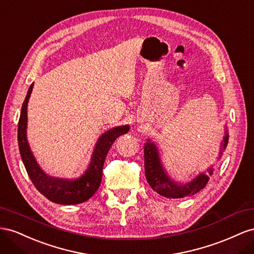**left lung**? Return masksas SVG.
Listing matches in <instances>:
<instances>
[{
	"label": "left lung",
	"instance_id": "left-lung-1",
	"mask_svg": "<svg viewBox=\"0 0 254 254\" xmlns=\"http://www.w3.org/2000/svg\"><path fill=\"white\" fill-rule=\"evenodd\" d=\"M228 141L229 135L227 131L226 136L223 137V142L221 143L220 156L222 154V151L227 148ZM208 173L212 175L213 170L209 169ZM144 175H146V179L152 190L165 198L175 199L184 198L187 197V195H192L195 192L200 191L207 184L209 179L207 173L206 175L202 173V175L198 176L190 183L185 185H178L166 175L164 168L162 167L161 161H159L155 144L150 140H148V142L144 144Z\"/></svg>",
	"mask_w": 254,
	"mask_h": 254
}]
</instances>
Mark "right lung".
Here are the masks:
<instances>
[{"label":"right lung","instance_id":"right-lung-1","mask_svg":"<svg viewBox=\"0 0 254 254\" xmlns=\"http://www.w3.org/2000/svg\"><path fill=\"white\" fill-rule=\"evenodd\" d=\"M33 86L34 84L28 88L18 122V144L27 175L38 191L50 201L64 205L82 203L90 199L93 193L98 190L102 181L103 165L108 151L117 137L128 132V127L122 126L114 127L100 137L93 151L89 167L81 178L75 180L51 178L47 176L36 163L26 141V108Z\"/></svg>","mask_w":254,"mask_h":254}]
</instances>
